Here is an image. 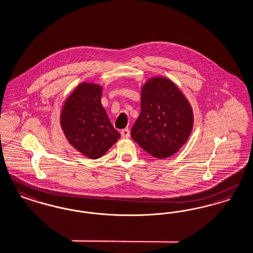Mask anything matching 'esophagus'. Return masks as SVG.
Segmentation results:
<instances>
[{"mask_svg": "<svg viewBox=\"0 0 253 253\" xmlns=\"http://www.w3.org/2000/svg\"><path fill=\"white\" fill-rule=\"evenodd\" d=\"M129 135H130V132H129V130H128L127 128H125V129H123V130L121 131L122 138H128Z\"/></svg>", "mask_w": 253, "mask_h": 253, "instance_id": "1", "label": "esophagus"}]
</instances>
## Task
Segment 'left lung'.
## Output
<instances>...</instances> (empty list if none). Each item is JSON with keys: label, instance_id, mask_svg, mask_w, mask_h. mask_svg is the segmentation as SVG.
I'll return each mask as SVG.
<instances>
[{"label": "left lung", "instance_id": "1", "mask_svg": "<svg viewBox=\"0 0 253 253\" xmlns=\"http://www.w3.org/2000/svg\"><path fill=\"white\" fill-rule=\"evenodd\" d=\"M193 127L192 108L172 81L153 77L141 90V112L131 138L158 159L172 156L186 144Z\"/></svg>", "mask_w": 253, "mask_h": 253}]
</instances>
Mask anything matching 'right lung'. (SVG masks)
Wrapping results in <instances>:
<instances>
[{"label":"right lung","mask_w":253,"mask_h":253,"mask_svg":"<svg viewBox=\"0 0 253 253\" xmlns=\"http://www.w3.org/2000/svg\"><path fill=\"white\" fill-rule=\"evenodd\" d=\"M102 86L84 82L67 97L60 122L69 144L90 159L102 157L120 138L101 104Z\"/></svg>","instance_id":"obj_1"}]
</instances>
